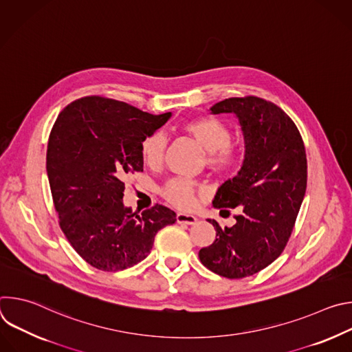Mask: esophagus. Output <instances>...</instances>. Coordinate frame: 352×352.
<instances>
[{
    "mask_svg": "<svg viewBox=\"0 0 352 352\" xmlns=\"http://www.w3.org/2000/svg\"><path fill=\"white\" fill-rule=\"evenodd\" d=\"M177 223L179 224H195L196 223V217L192 216V214H185V213H177Z\"/></svg>",
    "mask_w": 352,
    "mask_h": 352,
    "instance_id": "obj_1",
    "label": "esophagus"
}]
</instances>
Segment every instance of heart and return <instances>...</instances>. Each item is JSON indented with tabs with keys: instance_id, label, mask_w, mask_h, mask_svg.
<instances>
[{
	"instance_id": "heart-1",
	"label": "heart",
	"mask_w": 352,
	"mask_h": 352,
	"mask_svg": "<svg viewBox=\"0 0 352 352\" xmlns=\"http://www.w3.org/2000/svg\"><path fill=\"white\" fill-rule=\"evenodd\" d=\"M182 129L205 150V164L217 174L234 173L242 160L241 146L231 142L230 126L210 116L186 121ZM167 139L160 132L147 133L139 146L140 157L150 168H157L163 163ZM205 186L196 181L173 178L162 188L163 197L179 209H189L195 204L197 193H204Z\"/></svg>"
}]
</instances>
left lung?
I'll list each match as a JSON object with an SVG mask.
<instances>
[{
	"mask_svg": "<svg viewBox=\"0 0 352 352\" xmlns=\"http://www.w3.org/2000/svg\"><path fill=\"white\" fill-rule=\"evenodd\" d=\"M210 110L234 113L243 133L242 167L213 200L220 213H241L232 227L209 220L216 239L199 250V259L219 276L243 278L273 263L291 236L307 190L305 146L294 121L265 98L230 97Z\"/></svg>",
	"mask_w": 352,
	"mask_h": 352,
	"instance_id": "left-lung-1",
	"label": "left lung"
}]
</instances>
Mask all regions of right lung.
Returning a JSON list of instances; mask_svg holds the SVG:
<instances>
[{"mask_svg": "<svg viewBox=\"0 0 352 352\" xmlns=\"http://www.w3.org/2000/svg\"><path fill=\"white\" fill-rule=\"evenodd\" d=\"M171 113L153 116L118 100L87 96L58 116L47 146V175L58 223L78 255L94 269L120 272L142 262L175 213L155 205L125 208V178L143 171L140 142Z\"/></svg>", "mask_w": 352, "mask_h": 352, "instance_id": "right-lung-1", "label": "right lung"}]
</instances>
